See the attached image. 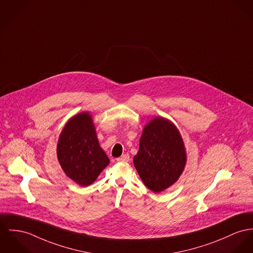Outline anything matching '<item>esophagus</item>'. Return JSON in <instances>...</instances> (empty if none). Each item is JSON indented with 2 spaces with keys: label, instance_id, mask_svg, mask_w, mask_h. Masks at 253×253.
<instances>
[{
  "label": "esophagus",
  "instance_id": "esophagus-1",
  "mask_svg": "<svg viewBox=\"0 0 253 253\" xmlns=\"http://www.w3.org/2000/svg\"><path fill=\"white\" fill-rule=\"evenodd\" d=\"M129 160H130V156L128 154H124L117 159V162H129Z\"/></svg>",
  "mask_w": 253,
  "mask_h": 253
}]
</instances>
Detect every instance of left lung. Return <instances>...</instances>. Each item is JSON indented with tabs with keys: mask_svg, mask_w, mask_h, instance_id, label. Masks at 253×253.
<instances>
[{
	"mask_svg": "<svg viewBox=\"0 0 253 253\" xmlns=\"http://www.w3.org/2000/svg\"><path fill=\"white\" fill-rule=\"evenodd\" d=\"M134 166L143 184L160 193L178 180L186 165L183 139L174 125L157 117L143 129Z\"/></svg>",
	"mask_w": 253,
	"mask_h": 253,
	"instance_id": "1",
	"label": "left lung"
}]
</instances>
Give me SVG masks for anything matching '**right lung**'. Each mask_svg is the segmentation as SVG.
Here are the masks:
<instances>
[{
    "label": "right lung",
    "mask_w": 253,
    "mask_h": 253,
    "mask_svg": "<svg viewBox=\"0 0 253 253\" xmlns=\"http://www.w3.org/2000/svg\"><path fill=\"white\" fill-rule=\"evenodd\" d=\"M57 154L65 174L83 187L92 184L110 163L99 145L87 113H82L66 123L58 139Z\"/></svg>",
    "instance_id": "right-lung-1"
}]
</instances>
